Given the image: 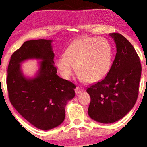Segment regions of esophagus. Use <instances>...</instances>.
<instances>
[{
    "instance_id": "esophagus-1",
    "label": "esophagus",
    "mask_w": 147,
    "mask_h": 147,
    "mask_svg": "<svg viewBox=\"0 0 147 147\" xmlns=\"http://www.w3.org/2000/svg\"><path fill=\"white\" fill-rule=\"evenodd\" d=\"M83 89H81V88L79 87H77L76 88V89H75V91L76 92V94H80L81 92H83Z\"/></svg>"
}]
</instances>
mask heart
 I'll return each mask as SVG.
<instances>
[{
  "label": "heart",
  "mask_w": 147,
  "mask_h": 147,
  "mask_svg": "<svg viewBox=\"0 0 147 147\" xmlns=\"http://www.w3.org/2000/svg\"><path fill=\"white\" fill-rule=\"evenodd\" d=\"M112 60V47L107 39L84 37L72 42L56 64L65 79L68 80L74 75L76 67L81 81L95 83L109 73Z\"/></svg>",
  "instance_id": "b5f03b06"
}]
</instances>
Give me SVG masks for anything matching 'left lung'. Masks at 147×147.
<instances>
[{"mask_svg":"<svg viewBox=\"0 0 147 147\" xmlns=\"http://www.w3.org/2000/svg\"><path fill=\"white\" fill-rule=\"evenodd\" d=\"M110 35L117 49L111 69L102 80L87 89L91 96L89 116L102 123L116 122L132 109L138 97L141 75L140 58L133 45L119 33Z\"/></svg>","mask_w":147,"mask_h":147,"instance_id":"1","label":"left lung"}]
</instances>
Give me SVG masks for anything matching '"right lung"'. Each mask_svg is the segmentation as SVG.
Returning a JSON list of instances; mask_svg holds the SVG:
<instances>
[{"label": "right lung", "instance_id": "obj_1", "mask_svg": "<svg viewBox=\"0 0 147 147\" xmlns=\"http://www.w3.org/2000/svg\"><path fill=\"white\" fill-rule=\"evenodd\" d=\"M51 42L45 39L25 42L11 56L6 78L11 104L26 120L42 130L51 129L63 122L65 107L75 96L76 87L56 74ZM29 58L42 60L40 73L33 80L26 79L20 70V63Z\"/></svg>", "mask_w": 147, "mask_h": 147}]
</instances>
